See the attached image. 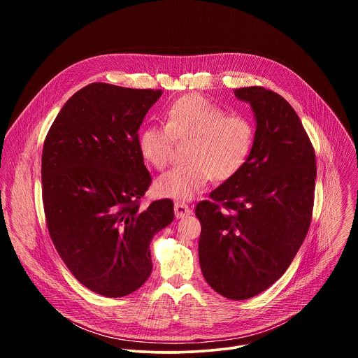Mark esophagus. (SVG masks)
I'll return each instance as SVG.
<instances>
[{"mask_svg": "<svg viewBox=\"0 0 358 358\" xmlns=\"http://www.w3.org/2000/svg\"><path fill=\"white\" fill-rule=\"evenodd\" d=\"M192 210L187 206V203L184 202H176L174 203V214H176V218H185L188 215H191Z\"/></svg>", "mask_w": 358, "mask_h": 358, "instance_id": "1", "label": "esophagus"}]
</instances>
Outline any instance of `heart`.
Returning <instances> with one entry per match:
<instances>
[{"instance_id": "b5f03b06", "label": "heart", "mask_w": 358, "mask_h": 358, "mask_svg": "<svg viewBox=\"0 0 358 358\" xmlns=\"http://www.w3.org/2000/svg\"><path fill=\"white\" fill-rule=\"evenodd\" d=\"M191 138L187 164L177 166L155 181L159 196L191 201L214 177L232 178L246 163L253 144V127L241 115L225 110L201 94H185L169 108L164 124H148L137 136L143 159L155 169H164L174 140Z\"/></svg>"}]
</instances>
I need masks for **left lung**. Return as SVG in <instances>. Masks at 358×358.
Returning <instances> with one entry per match:
<instances>
[{
  "instance_id": "1",
  "label": "left lung",
  "mask_w": 358,
  "mask_h": 358,
  "mask_svg": "<svg viewBox=\"0 0 358 358\" xmlns=\"http://www.w3.org/2000/svg\"><path fill=\"white\" fill-rule=\"evenodd\" d=\"M234 93L250 105L257 122L252 150L243 167L211 192L215 202H199L195 215L203 278L224 297L245 300L286 272L309 231L316 156L282 96L259 86Z\"/></svg>"
}]
</instances>
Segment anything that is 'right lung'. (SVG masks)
<instances>
[{
	"label": "right lung",
	"mask_w": 358,
	"mask_h": 358,
	"mask_svg": "<svg viewBox=\"0 0 358 358\" xmlns=\"http://www.w3.org/2000/svg\"><path fill=\"white\" fill-rule=\"evenodd\" d=\"M163 90L92 83L76 92L43 143L48 231L72 275L92 292L122 297L152 269L150 242L174 220L170 199L138 208L151 177L138 129Z\"/></svg>",
	"instance_id": "add662e5"
}]
</instances>
